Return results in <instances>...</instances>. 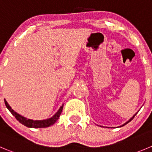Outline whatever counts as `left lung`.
Instances as JSON below:
<instances>
[{"label": "left lung", "instance_id": "8db88e82", "mask_svg": "<svg viewBox=\"0 0 152 152\" xmlns=\"http://www.w3.org/2000/svg\"><path fill=\"white\" fill-rule=\"evenodd\" d=\"M135 115H136V114H135ZM135 115H134V116H133V117H132V118H131V119H130V120H129V121H128V122H126V123H125V124H124V125H122V126H124V125H126V124H128V122H131V120H132L133 118H134V116H135Z\"/></svg>", "mask_w": 152, "mask_h": 152}]
</instances>
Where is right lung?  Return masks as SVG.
Masks as SVG:
<instances>
[{
  "label": "right lung",
  "instance_id": "obj_1",
  "mask_svg": "<svg viewBox=\"0 0 152 152\" xmlns=\"http://www.w3.org/2000/svg\"><path fill=\"white\" fill-rule=\"evenodd\" d=\"M4 102H5L6 107H7V109L10 111V113L15 117L17 120L21 123L22 125H24V126L28 127V128H47V127L50 126V125H53L57 121V119L60 117V114H61L62 110H63V106L60 108L58 111H57V113L53 115L51 118H48V119H45V120H31V119H29V118H26L24 117H23L22 115H19V114L17 113L16 112L13 110L12 108L10 107V105L8 104V103L7 102V101L4 99Z\"/></svg>",
  "mask_w": 152,
  "mask_h": 152
}]
</instances>
